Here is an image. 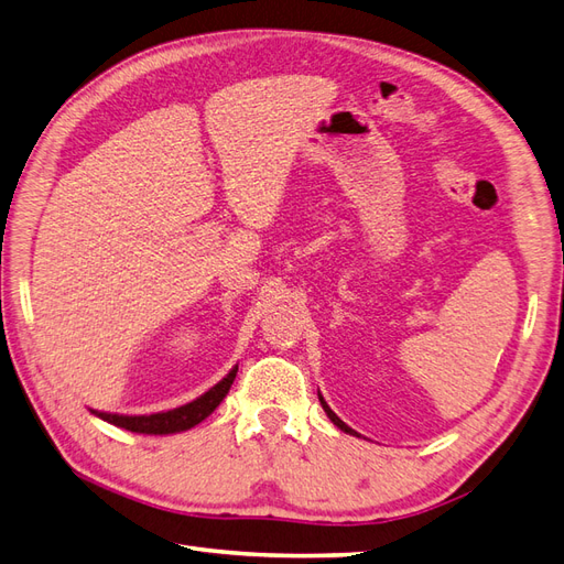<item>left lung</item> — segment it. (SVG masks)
Here are the masks:
<instances>
[{"label":"left lung","mask_w":564,"mask_h":564,"mask_svg":"<svg viewBox=\"0 0 564 564\" xmlns=\"http://www.w3.org/2000/svg\"><path fill=\"white\" fill-rule=\"evenodd\" d=\"M319 402H322V408H324V412L328 414V420H330V422H334V424H336V426H338L340 431H345V433H350V436H359V433H357L355 429H350L348 424H345V422H340V420H338V416H336V412H334V410H330V408L326 405V400L322 398V393H319Z\"/></svg>","instance_id":"8db88e82"}]
</instances>
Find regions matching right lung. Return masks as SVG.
<instances>
[{
    "label": "right lung",
    "mask_w": 564,
    "mask_h": 564,
    "mask_svg": "<svg viewBox=\"0 0 564 564\" xmlns=\"http://www.w3.org/2000/svg\"><path fill=\"white\" fill-rule=\"evenodd\" d=\"M236 373H238V367L230 369L228 377L221 379L214 388H209L205 395H199L197 400L187 402V405H181V408L169 410V412L128 416V414H109V412L93 410V414H97L99 420H105L113 426H121V429L133 431V433H154V436H164V433L187 431V429H193L195 424H199L202 420H207V416L216 408H219V402L230 391V383H234Z\"/></svg>",
    "instance_id": "1"
}]
</instances>
